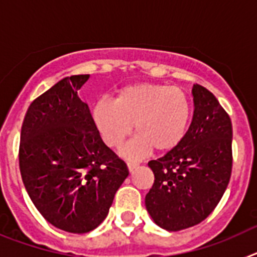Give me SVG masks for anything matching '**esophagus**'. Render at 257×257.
I'll list each match as a JSON object with an SVG mask.
<instances>
[{"label":"esophagus","instance_id":"esophagus-1","mask_svg":"<svg viewBox=\"0 0 257 257\" xmlns=\"http://www.w3.org/2000/svg\"><path fill=\"white\" fill-rule=\"evenodd\" d=\"M139 167V163H135V162H127V169H128V171L133 172L134 170L138 169Z\"/></svg>","mask_w":257,"mask_h":257}]
</instances>
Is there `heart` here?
<instances>
[{"label":"heart","instance_id":"obj_1","mask_svg":"<svg viewBox=\"0 0 257 257\" xmlns=\"http://www.w3.org/2000/svg\"><path fill=\"white\" fill-rule=\"evenodd\" d=\"M192 106L187 94L176 86L139 82L121 87L113 100L99 99L91 118L101 140L118 149L134 130L138 135L124 147L123 156L138 160L152 149L174 151L187 134Z\"/></svg>","mask_w":257,"mask_h":257}]
</instances>
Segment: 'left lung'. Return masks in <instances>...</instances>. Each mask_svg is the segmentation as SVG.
<instances>
[{"instance_id": "obj_1", "label": "left lung", "mask_w": 257, "mask_h": 257, "mask_svg": "<svg viewBox=\"0 0 257 257\" xmlns=\"http://www.w3.org/2000/svg\"><path fill=\"white\" fill-rule=\"evenodd\" d=\"M194 112L183 142L149 161L153 187L145 206L161 228L178 231L206 219L215 210L231 175V122L207 88L193 85Z\"/></svg>"}]
</instances>
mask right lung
<instances>
[{
    "label": "right lung",
    "mask_w": 257,
    "mask_h": 257,
    "mask_svg": "<svg viewBox=\"0 0 257 257\" xmlns=\"http://www.w3.org/2000/svg\"><path fill=\"white\" fill-rule=\"evenodd\" d=\"M88 77H65L32 101L19 147L20 174L33 205L50 224L77 234L100 225L128 176L78 97Z\"/></svg>",
    "instance_id": "add662e5"
}]
</instances>
